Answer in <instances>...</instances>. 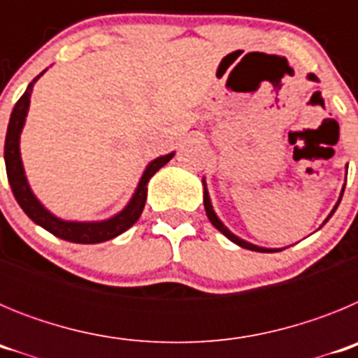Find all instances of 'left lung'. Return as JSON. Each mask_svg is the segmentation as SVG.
Returning a JSON list of instances; mask_svg holds the SVG:
<instances>
[{
    "instance_id": "left-lung-1",
    "label": "left lung",
    "mask_w": 358,
    "mask_h": 358,
    "mask_svg": "<svg viewBox=\"0 0 358 358\" xmlns=\"http://www.w3.org/2000/svg\"><path fill=\"white\" fill-rule=\"evenodd\" d=\"M308 78H310V80H317V77H315V75H312V73H310V75H308ZM343 192H344V189H343ZM341 199H343V194H341ZM339 202H341V201H339ZM339 202H337V206H339ZM337 206L334 208V211L337 210ZM204 210H206V215H208V218H210V222L213 224V226L217 227V229L220 231V233H222V235H226L227 238L231 240V242H235L236 245H240V248L249 249V251H256V252H276V251H278V249H262V248H256V245H252V243L245 242V240H242V238H238V236L233 235V233H231V231L227 229V227L224 226V224L220 222V220H218L217 215H215L213 208H211L210 197H208V192H204ZM334 211H331V213H330V217H331V215H334ZM330 217H328V218H330ZM328 218H327V220H328Z\"/></svg>"
}]
</instances>
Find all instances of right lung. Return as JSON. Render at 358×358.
<instances>
[{"instance_id":"obj_1","label":"right lung","mask_w":358,"mask_h":358,"mask_svg":"<svg viewBox=\"0 0 358 358\" xmlns=\"http://www.w3.org/2000/svg\"><path fill=\"white\" fill-rule=\"evenodd\" d=\"M41 75H43V73H41ZM39 77L34 78V82ZM34 82L28 84L23 96L19 98L17 103L14 106L5 138L6 177H8V182H10L12 194H14L15 201H17L19 206L23 208L24 213H27L34 222L39 224V226L44 227L46 231H50L52 235L59 236V238L62 240H68V242L100 243L122 235L123 231H127L129 227L140 218L141 211H143L145 208V201H147V185L148 181H150V177L154 176L161 166H164V164L172 159L173 152L169 154V156L157 157V159H154L148 164L147 170L143 172V177H141L140 185H138V189H136L134 197L131 199L129 206L125 208L122 213L109 218V220H103V222H64V220L53 217L50 211L44 210V208L41 206V202L34 197L30 186H28L27 182V177H24L21 154H19V134H21V129H23L24 125V118H27L28 106H30L31 85H34Z\"/></svg>"}]
</instances>
